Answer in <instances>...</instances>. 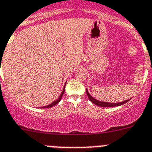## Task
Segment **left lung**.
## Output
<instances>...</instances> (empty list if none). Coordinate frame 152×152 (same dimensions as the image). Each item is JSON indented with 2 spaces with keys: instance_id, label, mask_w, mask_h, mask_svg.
<instances>
[{
  "instance_id": "left-lung-1",
  "label": "left lung",
  "mask_w": 152,
  "mask_h": 152,
  "mask_svg": "<svg viewBox=\"0 0 152 152\" xmlns=\"http://www.w3.org/2000/svg\"><path fill=\"white\" fill-rule=\"evenodd\" d=\"M86 94H87L89 100H91V103H93L94 104L97 105V106H102V107H114V106H121V105L124 104L127 102H128L129 100H124V101L122 102H119V103H109V102H103V101H100V100H96L95 98H94L90 94H89L88 91V89L86 88Z\"/></svg>"
}]
</instances>
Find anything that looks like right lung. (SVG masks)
<instances>
[{"mask_svg":"<svg viewBox=\"0 0 152 152\" xmlns=\"http://www.w3.org/2000/svg\"><path fill=\"white\" fill-rule=\"evenodd\" d=\"M65 86H66V84H65ZM64 91H65V86H64V87L63 91H62L61 94H60V96H59L58 98L56 100H55V101H54V102H52V103H50V104H49V105H47V106H42V107H41V108H51V107H52V106H55V105H56V104H58V103L59 102L61 101V100L62 96H63V94H64Z\"/></svg>","mask_w":152,"mask_h":152,"instance_id":"right-lung-1","label":"right lung"}]
</instances>
